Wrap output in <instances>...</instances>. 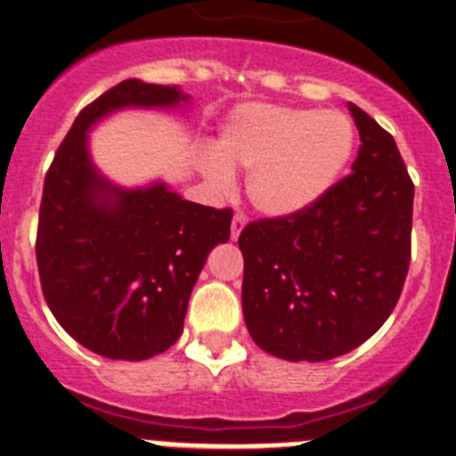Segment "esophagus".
<instances>
[{
	"instance_id": "esophagus-1",
	"label": "esophagus",
	"mask_w": 456,
	"mask_h": 456,
	"mask_svg": "<svg viewBox=\"0 0 456 456\" xmlns=\"http://www.w3.org/2000/svg\"><path fill=\"white\" fill-rule=\"evenodd\" d=\"M244 225H247V216L241 215V212H237V215L232 216V224H231V237H232V240H237V237H240V232L244 231Z\"/></svg>"
}]
</instances>
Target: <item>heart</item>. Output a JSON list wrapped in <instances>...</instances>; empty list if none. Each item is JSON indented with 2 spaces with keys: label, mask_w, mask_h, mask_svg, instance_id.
Returning <instances> with one entry per match:
<instances>
[{
  "label": "heart",
  "mask_w": 456,
  "mask_h": 456,
  "mask_svg": "<svg viewBox=\"0 0 456 456\" xmlns=\"http://www.w3.org/2000/svg\"><path fill=\"white\" fill-rule=\"evenodd\" d=\"M356 132L340 111L247 104L228 118L216 152L200 171L216 189L232 187V171H248V199L263 215L292 216L313 208L352 159Z\"/></svg>",
  "instance_id": "b5f03b06"
}]
</instances>
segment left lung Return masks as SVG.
<instances>
[{
	"instance_id": "1",
	"label": "left lung",
	"mask_w": 456,
	"mask_h": 456,
	"mask_svg": "<svg viewBox=\"0 0 456 456\" xmlns=\"http://www.w3.org/2000/svg\"><path fill=\"white\" fill-rule=\"evenodd\" d=\"M356 162L313 208L241 231V308L253 342L285 361H329L381 329L411 260L413 183L393 136L349 102Z\"/></svg>"
}]
</instances>
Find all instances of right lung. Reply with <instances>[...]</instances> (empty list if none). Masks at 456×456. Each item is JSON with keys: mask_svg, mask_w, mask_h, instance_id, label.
Returning <instances> with one entry per match:
<instances>
[{"mask_svg": "<svg viewBox=\"0 0 456 456\" xmlns=\"http://www.w3.org/2000/svg\"><path fill=\"white\" fill-rule=\"evenodd\" d=\"M178 86L125 79L79 111L45 173L36 263L56 322L91 352L146 361L183 333L209 251L231 237L232 209L180 199L167 184L120 189L88 157L86 132L116 109L175 107Z\"/></svg>", "mask_w": 456, "mask_h": 456, "instance_id": "obj_1", "label": "right lung"}]
</instances>
